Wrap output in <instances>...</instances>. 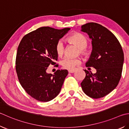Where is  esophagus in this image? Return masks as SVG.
Wrapping results in <instances>:
<instances>
[{
    "label": "esophagus",
    "mask_w": 129,
    "mask_h": 129,
    "mask_svg": "<svg viewBox=\"0 0 129 129\" xmlns=\"http://www.w3.org/2000/svg\"><path fill=\"white\" fill-rule=\"evenodd\" d=\"M74 72H75L74 70H69L68 71V72L69 73H73Z\"/></svg>",
    "instance_id": "esophagus-1"
}]
</instances>
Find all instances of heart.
<instances>
[{
    "mask_svg": "<svg viewBox=\"0 0 129 129\" xmlns=\"http://www.w3.org/2000/svg\"><path fill=\"white\" fill-rule=\"evenodd\" d=\"M70 43H74L79 47V52L81 55H87L88 51L86 48L87 46V40L85 36L80 33H73L67 39ZM55 51L58 56L61 57L64 54V46L61 41H58L55 47ZM80 64V60L78 58H72L65 57L61 60L60 64L62 68L68 70H73L75 67Z\"/></svg>",
    "mask_w": 129,
    "mask_h": 129,
    "instance_id": "1",
    "label": "heart"
}]
</instances>
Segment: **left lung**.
I'll return each mask as SVG.
<instances>
[{"label":"left lung","mask_w":129,"mask_h":129,"mask_svg":"<svg viewBox=\"0 0 129 129\" xmlns=\"http://www.w3.org/2000/svg\"><path fill=\"white\" fill-rule=\"evenodd\" d=\"M92 39V51L86 67H93L96 72L84 70L85 78L81 83L83 92L89 97L99 99L113 91L120 81L124 60L121 44L106 27L97 23L81 26Z\"/></svg>","instance_id":"1"}]
</instances>
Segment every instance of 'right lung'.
I'll list each match as a JSON object with an SVG mask.
<instances>
[{
  "mask_svg": "<svg viewBox=\"0 0 129 129\" xmlns=\"http://www.w3.org/2000/svg\"><path fill=\"white\" fill-rule=\"evenodd\" d=\"M71 29L58 30L39 27L23 37L18 45L16 58V71L23 88L34 99L46 102L54 99L60 92L67 70H57L54 74L47 73L50 65L56 64L57 42Z\"/></svg>",
  "mask_w": 129,
  "mask_h": 129,
  "instance_id": "1",
  "label": "right lung"
}]
</instances>
